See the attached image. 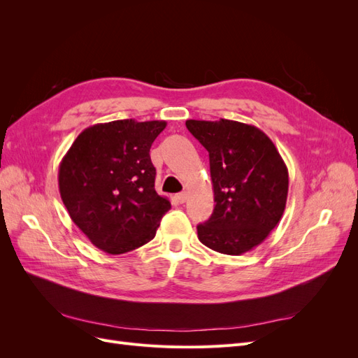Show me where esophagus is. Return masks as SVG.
Masks as SVG:
<instances>
[{
	"label": "esophagus",
	"instance_id": "34e87169",
	"mask_svg": "<svg viewBox=\"0 0 358 358\" xmlns=\"http://www.w3.org/2000/svg\"><path fill=\"white\" fill-rule=\"evenodd\" d=\"M187 199H188V192H179V194H176L178 203H185Z\"/></svg>",
	"mask_w": 358,
	"mask_h": 358
}]
</instances>
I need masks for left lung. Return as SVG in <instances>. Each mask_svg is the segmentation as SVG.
I'll list each match as a JSON object with an SVG mask.
<instances>
[{"instance_id":"left-lung-1","label":"left lung","mask_w":358,"mask_h":358,"mask_svg":"<svg viewBox=\"0 0 358 358\" xmlns=\"http://www.w3.org/2000/svg\"><path fill=\"white\" fill-rule=\"evenodd\" d=\"M209 152L215 209L197 225L199 239L216 252L241 255L262 243L282 218L288 170L262 129L229 119L187 121Z\"/></svg>"}]
</instances>
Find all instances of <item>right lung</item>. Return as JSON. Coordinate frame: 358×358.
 <instances>
[{
	"instance_id": "add662e5",
	"label": "right lung",
	"mask_w": 358,
	"mask_h": 358,
	"mask_svg": "<svg viewBox=\"0 0 358 358\" xmlns=\"http://www.w3.org/2000/svg\"><path fill=\"white\" fill-rule=\"evenodd\" d=\"M166 121L96 124L74 140L58 173L70 218L101 251L117 255L155 237L171 204L155 191L149 150Z\"/></svg>"
}]
</instances>
